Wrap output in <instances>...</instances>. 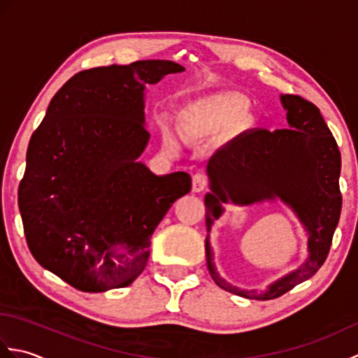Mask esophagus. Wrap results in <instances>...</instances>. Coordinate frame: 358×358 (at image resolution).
Wrapping results in <instances>:
<instances>
[{
	"instance_id": "1",
	"label": "esophagus",
	"mask_w": 358,
	"mask_h": 358,
	"mask_svg": "<svg viewBox=\"0 0 358 358\" xmlns=\"http://www.w3.org/2000/svg\"><path fill=\"white\" fill-rule=\"evenodd\" d=\"M208 186H209V178H208L206 173L199 172V173L194 175V178H192V191L194 192H201Z\"/></svg>"
}]
</instances>
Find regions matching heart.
<instances>
[{"label": "heart", "mask_w": 358, "mask_h": 358, "mask_svg": "<svg viewBox=\"0 0 358 358\" xmlns=\"http://www.w3.org/2000/svg\"><path fill=\"white\" fill-rule=\"evenodd\" d=\"M246 110V103L237 95L222 94L195 104L194 115L203 124H223L237 120Z\"/></svg>", "instance_id": "obj_1"}]
</instances>
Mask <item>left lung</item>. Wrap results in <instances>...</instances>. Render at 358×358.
<instances>
[{
  "label": "left lung",
  "mask_w": 358,
  "mask_h": 358,
  "mask_svg": "<svg viewBox=\"0 0 358 358\" xmlns=\"http://www.w3.org/2000/svg\"><path fill=\"white\" fill-rule=\"evenodd\" d=\"M281 103L287 110L289 129L243 134L208 162L212 191L204 199L208 232L223 214V203L243 206L278 196L295 210L309 234L305 264L264 292L226 283L215 271L206 238L208 269L215 285L250 300L277 299L313 277L329 254L341 212V155L320 109L299 95H283Z\"/></svg>",
  "instance_id": "8db88e82"
}]
</instances>
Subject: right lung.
<instances>
[{
    "label": "right lung",
    "instance_id": "1",
    "mask_svg": "<svg viewBox=\"0 0 358 358\" xmlns=\"http://www.w3.org/2000/svg\"><path fill=\"white\" fill-rule=\"evenodd\" d=\"M183 71L148 59L78 72L30 136L18 187L27 246L78 291L131 285L146 268L158 223L191 192L189 173L157 177L136 162L149 140L144 85Z\"/></svg>",
    "mask_w": 358,
    "mask_h": 358
}]
</instances>
